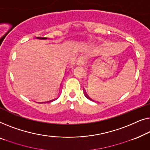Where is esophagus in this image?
<instances>
[{"mask_svg": "<svg viewBox=\"0 0 150 150\" xmlns=\"http://www.w3.org/2000/svg\"><path fill=\"white\" fill-rule=\"evenodd\" d=\"M84 62H85V58H80L79 60H77V64L78 65H79V66H81V65L83 64Z\"/></svg>", "mask_w": 150, "mask_h": 150, "instance_id": "1", "label": "esophagus"}]
</instances>
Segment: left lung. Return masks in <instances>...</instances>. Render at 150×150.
<instances>
[{
	"mask_svg": "<svg viewBox=\"0 0 150 150\" xmlns=\"http://www.w3.org/2000/svg\"><path fill=\"white\" fill-rule=\"evenodd\" d=\"M84 94H85V96H86V98H88V99H89V100H92V101H94V100H92V99H91V98H90V97L88 96V94H86V91H85V90H84Z\"/></svg>",
	"mask_w": 150,
	"mask_h": 150,
	"instance_id": "8db88e82",
	"label": "left lung"
}]
</instances>
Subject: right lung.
Masks as SVG:
<instances>
[{
  "label": "right lung",
  "instance_id": "right-lung-1",
  "mask_svg": "<svg viewBox=\"0 0 150 150\" xmlns=\"http://www.w3.org/2000/svg\"><path fill=\"white\" fill-rule=\"evenodd\" d=\"M36 38H37V39H47V38H41V37H36ZM57 98H54V99H52V100H49V101H46V102H41V103H51V102H52V101H54V100H56Z\"/></svg>",
  "mask_w": 150,
  "mask_h": 150
}]
</instances>
